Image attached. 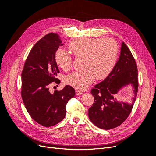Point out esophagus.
Listing matches in <instances>:
<instances>
[{"label":"esophagus","instance_id":"esophagus-1","mask_svg":"<svg viewBox=\"0 0 156 156\" xmlns=\"http://www.w3.org/2000/svg\"><path fill=\"white\" fill-rule=\"evenodd\" d=\"M75 93H76L77 96H80V95H82V94H83V92H81L80 90H76V91H75Z\"/></svg>","mask_w":156,"mask_h":156}]
</instances>
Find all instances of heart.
<instances>
[{"label":"heart","instance_id":"b5f03b06","mask_svg":"<svg viewBox=\"0 0 156 156\" xmlns=\"http://www.w3.org/2000/svg\"><path fill=\"white\" fill-rule=\"evenodd\" d=\"M69 49L75 58H83V69L66 75L64 81L79 90L87 88L94 79L106 77L114 67L119 51L118 43L111 37L76 39L70 42ZM55 61L64 71L72 68V56L64 50L56 51Z\"/></svg>","mask_w":156,"mask_h":156}]
</instances>
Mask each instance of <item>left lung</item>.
<instances>
[{
    "instance_id": "left-lung-1",
    "label": "left lung",
    "mask_w": 156,
    "mask_h": 156,
    "mask_svg": "<svg viewBox=\"0 0 156 156\" xmlns=\"http://www.w3.org/2000/svg\"><path fill=\"white\" fill-rule=\"evenodd\" d=\"M129 84L133 88L134 96L131 104L120 102L115 98L119 90ZM138 71L133 55L124 42L120 55L108 76L91 90L94 98L92 106L88 108V117L92 123L103 129H111L127 119L133 107L138 91Z\"/></svg>"
}]
</instances>
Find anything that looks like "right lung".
<instances>
[{
	"instance_id": "add662e5",
	"label": "right lung",
	"mask_w": 156,
	"mask_h": 156,
	"mask_svg": "<svg viewBox=\"0 0 156 156\" xmlns=\"http://www.w3.org/2000/svg\"><path fill=\"white\" fill-rule=\"evenodd\" d=\"M62 44L60 36L49 33L33 46L21 73V97L28 112L37 123L45 127L56 125L66 116V105L75 96L69 85L60 91L49 92V85L60 83L55 53Z\"/></svg>"
}]
</instances>
